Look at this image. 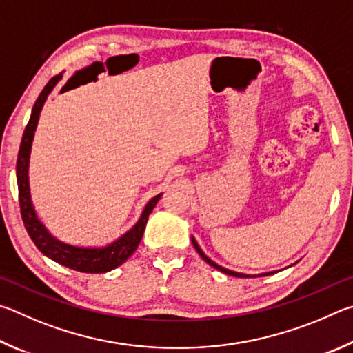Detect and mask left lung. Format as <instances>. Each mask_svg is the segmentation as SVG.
<instances>
[{
	"instance_id": "8db88e82",
	"label": "left lung",
	"mask_w": 353,
	"mask_h": 353,
	"mask_svg": "<svg viewBox=\"0 0 353 353\" xmlns=\"http://www.w3.org/2000/svg\"><path fill=\"white\" fill-rule=\"evenodd\" d=\"M192 239V243H194V246H195V250H196V252H199V254L201 256V259L205 262H208L209 265H211V267H214L215 270H219V271H221V273H225V274H230V276H234V277H250L251 274H243V273H239V271H232V270H228V268H225V267H221V265H219V263H215L214 261H211V259H209L205 252H203V250L200 248V245L196 243V240L194 239V237H190ZM276 271H270V273H262V274H252L251 277H257V276H270V274H274Z\"/></svg>"
}]
</instances>
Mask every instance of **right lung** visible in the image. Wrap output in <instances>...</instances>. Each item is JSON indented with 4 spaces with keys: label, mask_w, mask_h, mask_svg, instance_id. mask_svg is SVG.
Wrapping results in <instances>:
<instances>
[{
    "label": "right lung",
    "mask_w": 353,
    "mask_h": 353,
    "mask_svg": "<svg viewBox=\"0 0 353 353\" xmlns=\"http://www.w3.org/2000/svg\"><path fill=\"white\" fill-rule=\"evenodd\" d=\"M63 72L57 74L46 83L45 88L40 92L39 99H37L30 113V119L28 122L26 128H24L23 139L20 144V152H18L17 159V183H18V195H20V208H21V217L23 223L26 226V231L29 237L32 239L37 248H39L43 254L51 259V261L63 265L66 268L82 271V273H107L119 267L127 259L133 254L138 248V245L144 234L148 215L152 214L153 208L157 206L161 195L157 196L147 203L144 206L139 220L136 221L133 228L122 234L119 239L114 242L108 243L107 246H76L66 242H61L60 239L52 236L48 228L43 225V221L39 219L35 212L32 199H30V188H29V159H30V148H32L34 133L39 125L40 113L43 105H45L48 96L51 94L55 88Z\"/></svg>",
    "instance_id": "right-lung-1"
}]
</instances>
